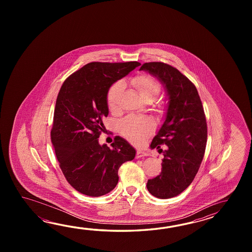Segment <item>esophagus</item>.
Here are the masks:
<instances>
[{
    "instance_id": "34e87169",
    "label": "esophagus",
    "mask_w": 252,
    "mask_h": 252,
    "mask_svg": "<svg viewBox=\"0 0 252 252\" xmlns=\"http://www.w3.org/2000/svg\"><path fill=\"white\" fill-rule=\"evenodd\" d=\"M146 156H148V153L145 152V151H142V150H138L137 153H136V158H142V157H146Z\"/></svg>"
}]
</instances>
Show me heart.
<instances>
[{"mask_svg": "<svg viewBox=\"0 0 252 252\" xmlns=\"http://www.w3.org/2000/svg\"><path fill=\"white\" fill-rule=\"evenodd\" d=\"M130 85L133 86L139 96L146 102L154 101L160 94V83L150 75L142 74L135 76L130 80ZM124 90V85L122 81L114 83L109 88L106 101L110 111H117ZM159 109L161 113H164V106H160ZM118 128L120 133L130 142L140 145L154 131L155 125L150 119L128 115L119 123Z\"/></svg>", "mask_w": 252, "mask_h": 252, "instance_id": "1", "label": "heart"}]
</instances>
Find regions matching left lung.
<instances>
[{
    "mask_svg": "<svg viewBox=\"0 0 252 252\" xmlns=\"http://www.w3.org/2000/svg\"><path fill=\"white\" fill-rule=\"evenodd\" d=\"M139 70L156 76L169 96L166 120L150 144L163 152L162 170L148 180L147 188L155 197L171 198L193 182L204 158L207 141L204 107L195 86L170 64L150 62ZM160 144H166L167 150L163 152Z\"/></svg>",
    "mask_w": 252,
    "mask_h": 252,
    "instance_id": "8db88e82",
    "label": "left lung"
}]
</instances>
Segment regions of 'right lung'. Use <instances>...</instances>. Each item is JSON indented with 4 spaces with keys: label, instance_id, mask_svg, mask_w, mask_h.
I'll use <instances>...</instances> for the list:
<instances>
[{
    "label": "right lung",
    "instance_id": "1",
    "mask_svg": "<svg viewBox=\"0 0 252 252\" xmlns=\"http://www.w3.org/2000/svg\"><path fill=\"white\" fill-rule=\"evenodd\" d=\"M140 65L92 62L69 75L60 88L54 112L51 142L66 181L79 193L102 196L119 181L118 170L136 154L125 139L116 136L112 149L99 144L107 117L109 88Z\"/></svg>",
    "mask_w": 252,
    "mask_h": 252
}]
</instances>
